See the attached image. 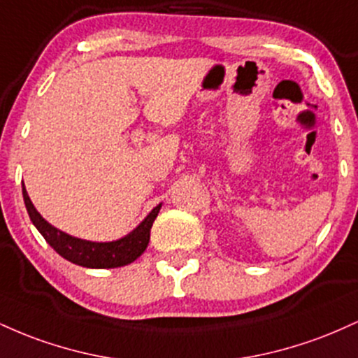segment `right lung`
<instances>
[{"label":"right lung","instance_id":"right-lung-1","mask_svg":"<svg viewBox=\"0 0 358 358\" xmlns=\"http://www.w3.org/2000/svg\"><path fill=\"white\" fill-rule=\"evenodd\" d=\"M23 200L24 207H27L30 220L42 234L43 239L52 245L62 257L73 264L82 266V268H92V269H109V268H121V266L129 264V262L136 261V259L145 252L150 242L151 225L156 217H158L162 203L156 205L150 215L146 217L141 224L134 229L133 232L127 234L126 237L113 242H90L84 239H77V237L69 236V234L59 231L53 225L48 224L47 220L36 212V208L31 203L30 196L23 185Z\"/></svg>","mask_w":358,"mask_h":358}]
</instances>
